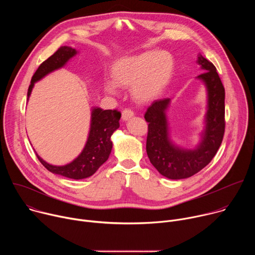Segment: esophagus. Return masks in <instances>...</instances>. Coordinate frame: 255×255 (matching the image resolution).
<instances>
[{"label":"esophagus","mask_w":255,"mask_h":255,"mask_svg":"<svg viewBox=\"0 0 255 255\" xmlns=\"http://www.w3.org/2000/svg\"><path fill=\"white\" fill-rule=\"evenodd\" d=\"M134 116L133 111L129 110V109H125V110L122 112V120L123 121H128L130 118Z\"/></svg>","instance_id":"obj_1"}]
</instances>
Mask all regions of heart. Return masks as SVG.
<instances>
[{"mask_svg": "<svg viewBox=\"0 0 255 255\" xmlns=\"http://www.w3.org/2000/svg\"><path fill=\"white\" fill-rule=\"evenodd\" d=\"M173 56L164 50L146 51L122 57L112 67V82L104 84V91L118 95V88H131L132 98L140 104L154 100L172 76Z\"/></svg>", "mask_w": 255, "mask_h": 255, "instance_id": "b5f03b06", "label": "heart"}]
</instances>
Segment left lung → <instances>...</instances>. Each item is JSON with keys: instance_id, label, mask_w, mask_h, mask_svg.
<instances>
[{"instance_id": "8db88e82", "label": "left lung", "mask_w": 255, "mask_h": 255, "mask_svg": "<svg viewBox=\"0 0 255 255\" xmlns=\"http://www.w3.org/2000/svg\"><path fill=\"white\" fill-rule=\"evenodd\" d=\"M197 63L204 74L196 77L206 89L207 106L204 126L194 148H186L171 138L167 110L171 99L154 101L144 115L148 122L146 152L152 165L169 179L188 178L203 169L223 140L225 130V90L212 62L198 54Z\"/></svg>"}]
</instances>
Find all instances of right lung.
<instances>
[{"mask_svg": "<svg viewBox=\"0 0 255 255\" xmlns=\"http://www.w3.org/2000/svg\"><path fill=\"white\" fill-rule=\"evenodd\" d=\"M79 53V50L70 46H61L48 59L43 61L32 77L28 89V100L35 83L41 81L51 72L62 68ZM121 114L116 110H103L93 107L91 111V123L88 138L82 152L69 163L54 165L46 162L37 153L40 162L52 173L72 179H83L93 175L99 167L107 161L112 151V135L119 128Z\"/></svg>", "mask_w": 255, "mask_h": 255, "instance_id": "1", "label": "right lung"}]
</instances>
